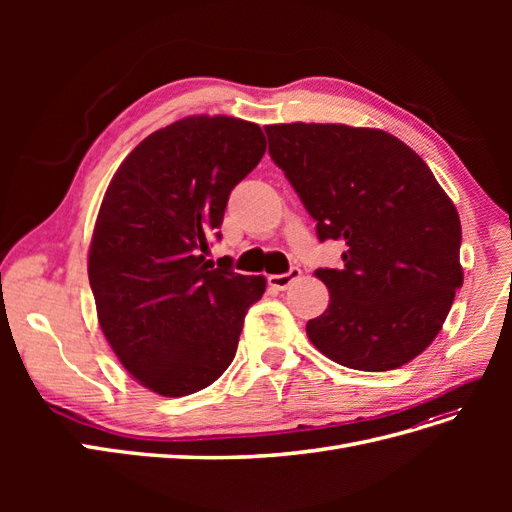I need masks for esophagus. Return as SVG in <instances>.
Listing matches in <instances>:
<instances>
[{"label": "esophagus", "instance_id": "1", "mask_svg": "<svg viewBox=\"0 0 512 512\" xmlns=\"http://www.w3.org/2000/svg\"><path fill=\"white\" fill-rule=\"evenodd\" d=\"M301 277L299 267H290V271L280 273V275H269V286L275 290H286L292 282H297Z\"/></svg>", "mask_w": 512, "mask_h": 512}]
</instances>
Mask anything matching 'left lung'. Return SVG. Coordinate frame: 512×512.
<instances>
[{
  "instance_id": "obj_1",
  "label": "left lung",
  "mask_w": 512,
  "mask_h": 512,
  "mask_svg": "<svg viewBox=\"0 0 512 512\" xmlns=\"http://www.w3.org/2000/svg\"><path fill=\"white\" fill-rule=\"evenodd\" d=\"M320 241H344L342 269H318L331 292L307 337L331 361L389 371L421 354L463 284L461 222L421 156L393 134L342 123L267 126Z\"/></svg>"
}]
</instances>
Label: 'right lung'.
Masks as SVG:
<instances>
[{"mask_svg":"<svg viewBox=\"0 0 512 512\" xmlns=\"http://www.w3.org/2000/svg\"><path fill=\"white\" fill-rule=\"evenodd\" d=\"M256 123L194 115L149 134L121 162L89 245L98 320L121 365L162 397L192 395L235 359L262 275L213 267L228 196L265 156Z\"/></svg>","mask_w":512,"mask_h":512,"instance_id":"add662e5","label":"right lung"}]
</instances>
